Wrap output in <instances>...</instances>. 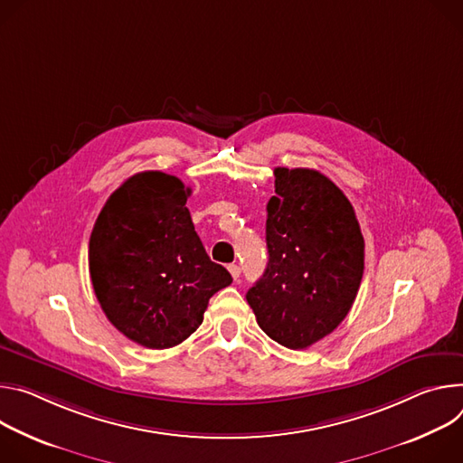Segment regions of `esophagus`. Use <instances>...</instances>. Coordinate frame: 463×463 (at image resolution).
Masks as SVG:
<instances>
[{"label": "esophagus", "mask_w": 463, "mask_h": 463, "mask_svg": "<svg viewBox=\"0 0 463 463\" xmlns=\"http://www.w3.org/2000/svg\"><path fill=\"white\" fill-rule=\"evenodd\" d=\"M228 270H230L232 278H233L235 281H239V278H241V267H239V265H230Z\"/></svg>", "instance_id": "34e87169"}]
</instances>
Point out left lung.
Masks as SVG:
<instances>
[{"label": "left lung", "mask_w": 463, "mask_h": 463, "mask_svg": "<svg viewBox=\"0 0 463 463\" xmlns=\"http://www.w3.org/2000/svg\"><path fill=\"white\" fill-rule=\"evenodd\" d=\"M269 263L246 292L260 327L305 349L347 317L364 272V237L347 196L315 169H274Z\"/></svg>", "instance_id": "left-lung-1"}]
</instances>
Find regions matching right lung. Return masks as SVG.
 Segmentation results:
<instances>
[{
  "mask_svg": "<svg viewBox=\"0 0 463 463\" xmlns=\"http://www.w3.org/2000/svg\"><path fill=\"white\" fill-rule=\"evenodd\" d=\"M191 189L162 171L125 180L90 237V278L110 324L148 349L191 336L210 298L232 283L210 260L185 208Z\"/></svg>",
  "mask_w": 463,
  "mask_h": 463,
  "instance_id": "1",
  "label": "right lung"
}]
</instances>
